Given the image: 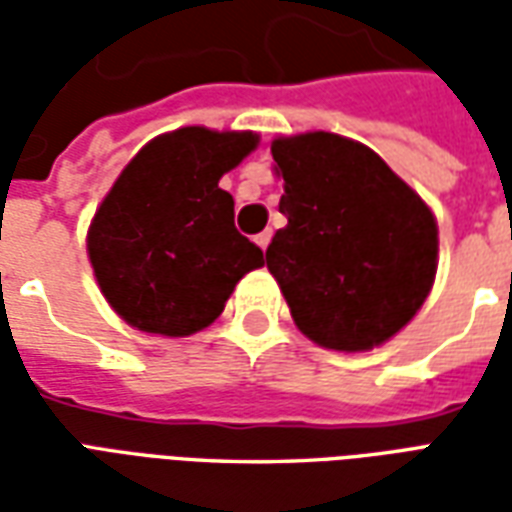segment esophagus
Here are the masks:
<instances>
[{"instance_id": "34e87169", "label": "esophagus", "mask_w": 512, "mask_h": 512, "mask_svg": "<svg viewBox=\"0 0 512 512\" xmlns=\"http://www.w3.org/2000/svg\"><path fill=\"white\" fill-rule=\"evenodd\" d=\"M268 241H271V230H263L260 235H255V244L260 246V249H266Z\"/></svg>"}]
</instances>
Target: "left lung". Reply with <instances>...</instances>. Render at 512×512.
<instances>
[{"instance_id":"1","label":"left lung","mask_w":512,"mask_h":512,"mask_svg":"<svg viewBox=\"0 0 512 512\" xmlns=\"http://www.w3.org/2000/svg\"><path fill=\"white\" fill-rule=\"evenodd\" d=\"M271 156L288 224L271 238L266 266L299 332L345 354L392 340L436 279L439 224L428 202L348 136H277Z\"/></svg>"}]
</instances>
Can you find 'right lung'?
<instances>
[{
    "label": "right lung",
    "mask_w": 512,
    "mask_h": 512,
    "mask_svg": "<svg viewBox=\"0 0 512 512\" xmlns=\"http://www.w3.org/2000/svg\"><path fill=\"white\" fill-rule=\"evenodd\" d=\"M252 131L186 126L150 139L117 175L87 230L109 307L139 332L189 337L222 315L263 252L235 230L219 180L257 147Z\"/></svg>",
    "instance_id": "right-lung-1"
}]
</instances>
